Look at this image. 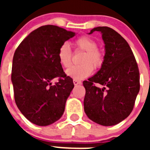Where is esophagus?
<instances>
[{"label": "esophagus", "instance_id": "esophagus-1", "mask_svg": "<svg viewBox=\"0 0 150 150\" xmlns=\"http://www.w3.org/2000/svg\"><path fill=\"white\" fill-rule=\"evenodd\" d=\"M73 83L75 86H78V85L81 84V81H78V80H73Z\"/></svg>", "mask_w": 150, "mask_h": 150}]
</instances>
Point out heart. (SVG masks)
Here are the masks:
<instances>
[{"label": "heart", "instance_id": "1", "mask_svg": "<svg viewBox=\"0 0 150 150\" xmlns=\"http://www.w3.org/2000/svg\"><path fill=\"white\" fill-rule=\"evenodd\" d=\"M76 49L85 51L81 65L73 66L67 69V76L74 80H82L87 78L92 73L94 69H98L102 65L103 55L97 48L98 44L93 39L88 36H82L77 39L74 43ZM58 59L60 64L64 67H69L72 64V51L69 44L63 43L58 50Z\"/></svg>", "mask_w": 150, "mask_h": 150}]
</instances>
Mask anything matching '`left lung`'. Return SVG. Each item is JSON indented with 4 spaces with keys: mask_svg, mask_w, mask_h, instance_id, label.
<instances>
[{
    "mask_svg": "<svg viewBox=\"0 0 150 150\" xmlns=\"http://www.w3.org/2000/svg\"><path fill=\"white\" fill-rule=\"evenodd\" d=\"M104 43L105 54L100 69L88 81L86 88L84 111L90 120L104 126L115 125L132 112L139 91V72L131 47L113 29L97 27ZM94 83L104 87H96Z\"/></svg>",
    "mask_w": 150,
    "mask_h": 150,
    "instance_id": "left-lung-1",
    "label": "left lung"
}]
</instances>
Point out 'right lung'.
<instances>
[{"instance_id": "1", "label": "right lung", "mask_w": 150, "mask_h": 150, "mask_svg": "<svg viewBox=\"0 0 150 150\" xmlns=\"http://www.w3.org/2000/svg\"><path fill=\"white\" fill-rule=\"evenodd\" d=\"M75 35L59 27L45 25L30 33L15 51L11 71L15 102L35 125H51L64 113L74 84L57 54L59 47ZM57 76L59 82L52 86L51 81Z\"/></svg>"}]
</instances>
